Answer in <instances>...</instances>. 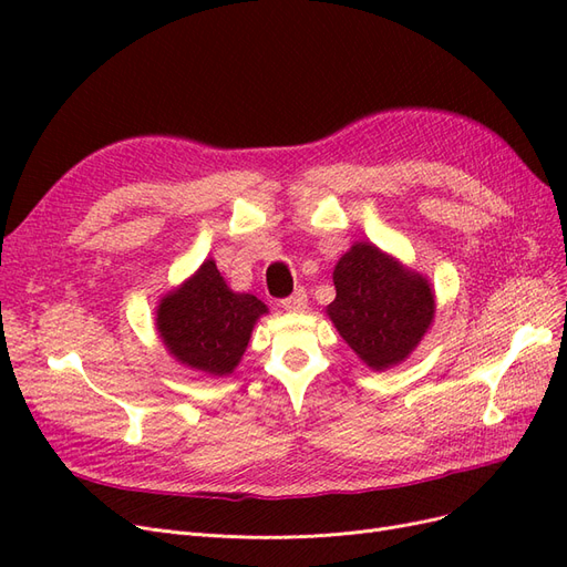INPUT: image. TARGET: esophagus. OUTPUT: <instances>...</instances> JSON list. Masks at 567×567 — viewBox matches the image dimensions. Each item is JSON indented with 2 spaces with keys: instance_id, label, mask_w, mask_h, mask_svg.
<instances>
[{
  "instance_id": "esophagus-1",
  "label": "esophagus",
  "mask_w": 567,
  "mask_h": 567,
  "mask_svg": "<svg viewBox=\"0 0 567 567\" xmlns=\"http://www.w3.org/2000/svg\"><path fill=\"white\" fill-rule=\"evenodd\" d=\"M305 305H307V293H305V288H298L293 296H288L286 300H281V307L286 312H302L305 310Z\"/></svg>"
}]
</instances>
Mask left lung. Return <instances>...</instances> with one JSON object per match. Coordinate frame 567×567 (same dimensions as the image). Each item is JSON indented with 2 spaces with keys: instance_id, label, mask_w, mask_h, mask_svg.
<instances>
[{
  "instance_id": "8db88e82",
  "label": "left lung",
  "mask_w": 567,
  "mask_h": 567,
  "mask_svg": "<svg viewBox=\"0 0 567 567\" xmlns=\"http://www.w3.org/2000/svg\"><path fill=\"white\" fill-rule=\"evenodd\" d=\"M333 286L336 300L326 317L373 371L402 364L435 319L427 277L369 241H357L340 257Z\"/></svg>"
}]
</instances>
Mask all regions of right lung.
<instances>
[{"label": "right lung", "instance_id": "1", "mask_svg": "<svg viewBox=\"0 0 567 567\" xmlns=\"http://www.w3.org/2000/svg\"><path fill=\"white\" fill-rule=\"evenodd\" d=\"M269 310L250 293H236L215 260L167 290L156 307V331L169 357L213 379L234 373L248 348L255 323Z\"/></svg>", "mask_w": 567, "mask_h": 567}]
</instances>
